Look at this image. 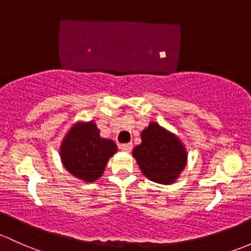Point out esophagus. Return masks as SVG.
<instances>
[{"label":"esophagus","mask_w":251,"mask_h":251,"mask_svg":"<svg viewBox=\"0 0 251 251\" xmlns=\"http://www.w3.org/2000/svg\"><path fill=\"white\" fill-rule=\"evenodd\" d=\"M120 150H123V151H126V152H130L131 150H132V143H125V144H120Z\"/></svg>","instance_id":"obj_1"}]
</instances>
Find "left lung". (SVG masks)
<instances>
[{"mask_svg":"<svg viewBox=\"0 0 251 251\" xmlns=\"http://www.w3.org/2000/svg\"><path fill=\"white\" fill-rule=\"evenodd\" d=\"M141 137L142 143L134 148L132 155L142 173L155 183H173L186 165L183 143L156 123H150Z\"/></svg>","mask_w":251,"mask_h":251,"instance_id":"left-lung-1","label":"left lung"}]
</instances>
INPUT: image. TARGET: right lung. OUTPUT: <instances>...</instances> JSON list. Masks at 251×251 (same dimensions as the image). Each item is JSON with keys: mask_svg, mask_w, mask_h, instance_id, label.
<instances>
[{"mask_svg": "<svg viewBox=\"0 0 251 251\" xmlns=\"http://www.w3.org/2000/svg\"><path fill=\"white\" fill-rule=\"evenodd\" d=\"M113 141L100 137L96 124L80 123L66 134L60 156L66 170L85 181H95L102 176L110 156L117 152Z\"/></svg>", "mask_w": 251, "mask_h": 251, "instance_id": "1", "label": "right lung"}]
</instances>
